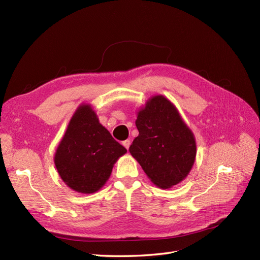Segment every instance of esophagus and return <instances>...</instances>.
<instances>
[{"label":"esophagus","mask_w":260,"mask_h":260,"mask_svg":"<svg viewBox=\"0 0 260 260\" xmlns=\"http://www.w3.org/2000/svg\"><path fill=\"white\" fill-rule=\"evenodd\" d=\"M130 144H131V141H130V140H124L123 142H122V145H123L125 148H127V149H129Z\"/></svg>","instance_id":"obj_1"}]
</instances>
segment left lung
<instances>
[{
    "mask_svg": "<svg viewBox=\"0 0 260 260\" xmlns=\"http://www.w3.org/2000/svg\"><path fill=\"white\" fill-rule=\"evenodd\" d=\"M136 125L139 136L129 151L152 182L169 188L184 180L194 165L196 143L176 106L162 95L153 96L138 112Z\"/></svg>",
    "mask_w": 260,
    "mask_h": 260,
    "instance_id": "left-lung-1",
    "label": "left lung"
}]
</instances>
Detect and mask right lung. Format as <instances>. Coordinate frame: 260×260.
Instances as JSON below:
<instances>
[{"mask_svg":"<svg viewBox=\"0 0 260 260\" xmlns=\"http://www.w3.org/2000/svg\"><path fill=\"white\" fill-rule=\"evenodd\" d=\"M125 153L127 149L100 123L91 105L82 104L69 121L54 162L70 188L91 194L106 183L114 164Z\"/></svg>","mask_w":260,"mask_h":260,"instance_id":"obj_1","label":"right lung"}]
</instances>
